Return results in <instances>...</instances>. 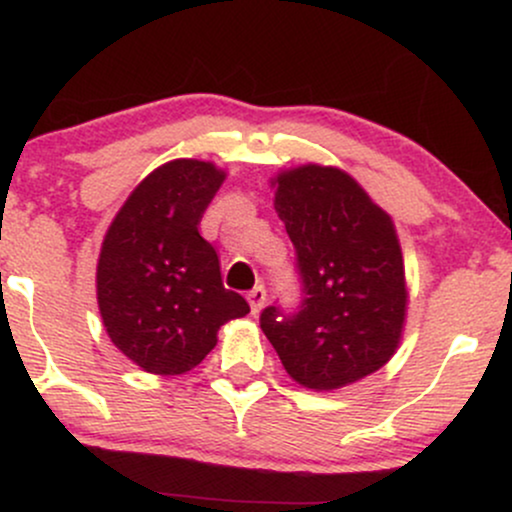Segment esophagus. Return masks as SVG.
Masks as SVG:
<instances>
[{
  "mask_svg": "<svg viewBox=\"0 0 512 512\" xmlns=\"http://www.w3.org/2000/svg\"><path fill=\"white\" fill-rule=\"evenodd\" d=\"M248 303H250L252 315L260 313V310L264 308V303H267V291H264V286H255V289L248 293Z\"/></svg>",
  "mask_w": 512,
  "mask_h": 512,
  "instance_id": "obj_1",
  "label": "esophagus"
}]
</instances>
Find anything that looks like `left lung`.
Returning <instances> with one entry per match:
<instances>
[{"label":"left lung","instance_id":"left-lung-1","mask_svg":"<svg viewBox=\"0 0 512 512\" xmlns=\"http://www.w3.org/2000/svg\"><path fill=\"white\" fill-rule=\"evenodd\" d=\"M303 284L296 313L269 305L260 327L298 385L339 390L397 351L407 281L395 223L344 170L298 166L272 180Z\"/></svg>","mask_w":512,"mask_h":512}]
</instances>
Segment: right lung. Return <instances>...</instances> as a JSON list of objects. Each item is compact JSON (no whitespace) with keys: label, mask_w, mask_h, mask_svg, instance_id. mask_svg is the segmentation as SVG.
Listing matches in <instances>:
<instances>
[{"label":"right lung","mask_w":512,"mask_h":512,"mask_svg":"<svg viewBox=\"0 0 512 512\" xmlns=\"http://www.w3.org/2000/svg\"><path fill=\"white\" fill-rule=\"evenodd\" d=\"M226 173L175 158L134 187L103 238L98 308L110 342L146 373L180 375L216 346L221 325L250 313L223 289L219 255L199 221Z\"/></svg>","instance_id":"1"}]
</instances>
